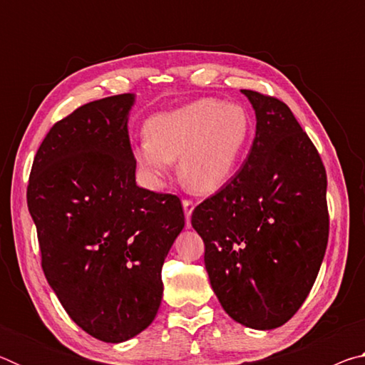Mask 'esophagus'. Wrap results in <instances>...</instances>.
Here are the masks:
<instances>
[{
    "mask_svg": "<svg viewBox=\"0 0 365 365\" xmlns=\"http://www.w3.org/2000/svg\"><path fill=\"white\" fill-rule=\"evenodd\" d=\"M183 212H185V217H187V227H190V217H191V212H193L195 209V202L191 200H183Z\"/></svg>",
    "mask_w": 365,
    "mask_h": 365,
    "instance_id": "1",
    "label": "esophagus"
}]
</instances>
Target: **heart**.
<instances>
[{
	"mask_svg": "<svg viewBox=\"0 0 365 365\" xmlns=\"http://www.w3.org/2000/svg\"><path fill=\"white\" fill-rule=\"evenodd\" d=\"M250 117L235 104L201 98L153 115L146 138L133 146V159L146 180L160 185L180 159L183 182L201 193L215 191L232 175L250 135Z\"/></svg>",
	"mask_w": 365,
	"mask_h": 365,
	"instance_id": "heart-1",
	"label": "heart"
}]
</instances>
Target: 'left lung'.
Instances as JSON below:
<instances>
[{"label": "left lung", "instance_id": "obj_1", "mask_svg": "<svg viewBox=\"0 0 365 365\" xmlns=\"http://www.w3.org/2000/svg\"><path fill=\"white\" fill-rule=\"evenodd\" d=\"M256 137L235 177L195 207L214 293L233 320L288 322L317 279L329 242L327 174L316 146L279 98L242 90Z\"/></svg>", "mask_w": 365, "mask_h": 365}]
</instances>
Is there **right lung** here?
Returning <instances> with one entry per match:
<instances>
[{"mask_svg":"<svg viewBox=\"0 0 365 365\" xmlns=\"http://www.w3.org/2000/svg\"><path fill=\"white\" fill-rule=\"evenodd\" d=\"M133 101L103 98L54 123L27 187L49 287L80 329L106 343L130 339L156 317L160 270L185 225L180 197L135 182Z\"/></svg>","mask_w":365,"mask_h":365,"instance_id":"add662e5","label":"right lung"}]
</instances>
